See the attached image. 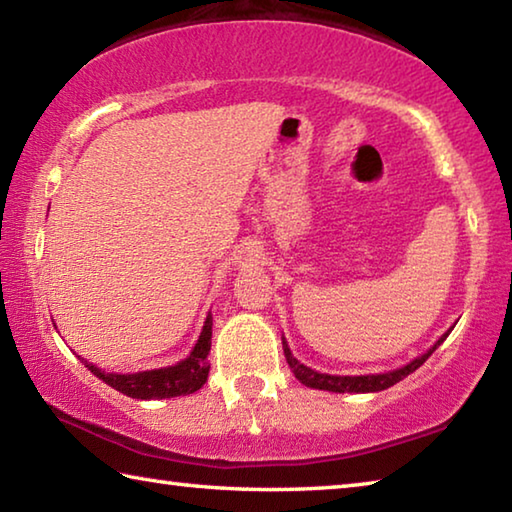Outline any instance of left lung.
<instances>
[{
    "label": "left lung",
    "instance_id": "8db88e82",
    "mask_svg": "<svg viewBox=\"0 0 512 512\" xmlns=\"http://www.w3.org/2000/svg\"><path fill=\"white\" fill-rule=\"evenodd\" d=\"M449 336V332H445L440 339L431 345V348L420 354L418 359H413L411 363H406V366L391 370V372H381V375H325V372H316L307 368L305 363H300L296 357H293L287 341L282 339V348H284V357H287V363L293 370V375H296L298 381L302 384L309 386V388H318V391H332V393H377V391H386V388H391L397 381H402L404 377H409L411 372L418 370L424 361H427L433 350L438 348L440 343H443Z\"/></svg>",
    "mask_w": 512,
    "mask_h": 512
}]
</instances>
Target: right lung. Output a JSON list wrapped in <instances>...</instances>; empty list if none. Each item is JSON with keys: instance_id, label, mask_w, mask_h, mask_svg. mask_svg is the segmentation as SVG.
Instances as JSON below:
<instances>
[{"instance_id": "1", "label": "right lung", "mask_w": 512, "mask_h": 512, "mask_svg": "<svg viewBox=\"0 0 512 512\" xmlns=\"http://www.w3.org/2000/svg\"><path fill=\"white\" fill-rule=\"evenodd\" d=\"M212 348V316L205 318L203 332L198 336L192 354L187 359L178 361L176 366L158 368V370H144L133 372V375H117V372L99 370L92 363L83 361L92 375L106 381L115 391L124 393L135 400H164V397H178V395H192L201 388L207 375H210V366H207V354Z\"/></svg>"}]
</instances>
